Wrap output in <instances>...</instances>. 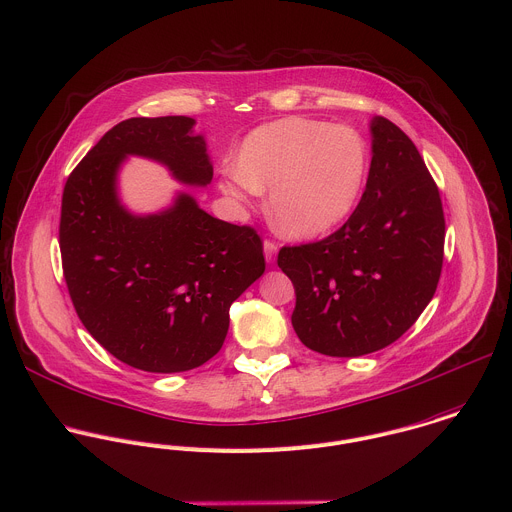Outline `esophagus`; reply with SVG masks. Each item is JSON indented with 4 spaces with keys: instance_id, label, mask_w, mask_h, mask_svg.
Listing matches in <instances>:
<instances>
[{
    "instance_id": "obj_1",
    "label": "esophagus",
    "mask_w": 512,
    "mask_h": 512,
    "mask_svg": "<svg viewBox=\"0 0 512 512\" xmlns=\"http://www.w3.org/2000/svg\"><path fill=\"white\" fill-rule=\"evenodd\" d=\"M276 254H278V244L272 240H264V256H266L268 264H274Z\"/></svg>"
}]
</instances>
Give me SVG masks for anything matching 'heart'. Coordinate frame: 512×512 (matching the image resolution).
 <instances>
[{
	"label": "heart",
	"mask_w": 512,
	"mask_h": 512,
	"mask_svg": "<svg viewBox=\"0 0 512 512\" xmlns=\"http://www.w3.org/2000/svg\"><path fill=\"white\" fill-rule=\"evenodd\" d=\"M366 162V146L354 130L294 116L256 128L220 190L240 202L270 190L276 230L308 240L336 228L354 210Z\"/></svg>",
	"instance_id": "heart-1"
}]
</instances>
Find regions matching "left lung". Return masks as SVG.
I'll return each instance as SVG.
<instances>
[{
  "mask_svg": "<svg viewBox=\"0 0 512 512\" xmlns=\"http://www.w3.org/2000/svg\"><path fill=\"white\" fill-rule=\"evenodd\" d=\"M370 132V172L352 216L320 242L278 252L296 290L292 326L326 356H362L398 340L432 300L442 270L444 212L422 156L382 116Z\"/></svg>",
  "mask_w": 512,
  "mask_h": 512,
  "instance_id": "obj_1",
  "label": "left lung"
}]
</instances>
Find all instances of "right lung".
Here are the masks:
<instances>
[{"mask_svg":"<svg viewBox=\"0 0 512 512\" xmlns=\"http://www.w3.org/2000/svg\"><path fill=\"white\" fill-rule=\"evenodd\" d=\"M186 116L114 126L70 174L62 196L64 278L86 330L146 372H184L224 344L232 302L266 268L262 240L180 192L168 210L132 214L118 198L126 156L160 162L188 186L214 176L204 136Z\"/></svg>","mask_w":512,"mask_h":512,"instance_id":"add662e5","label":"right lung"}]
</instances>
